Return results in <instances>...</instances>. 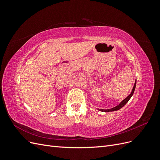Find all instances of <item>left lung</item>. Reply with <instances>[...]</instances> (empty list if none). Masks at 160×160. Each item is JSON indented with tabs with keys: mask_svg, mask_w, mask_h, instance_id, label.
<instances>
[{
	"mask_svg": "<svg viewBox=\"0 0 160 160\" xmlns=\"http://www.w3.org/2000/svg\"><path fill=\"white\" fill-rule=\"evenodd\" d=\"M135 86H136V81L135 82V84H134V86H133V89H132V93H131L130 95H129V96H128L126 98H125V99H123V100L122 101V102H121L118 105L116 106V107H115V108H112V109H99V110L101 111H105V112H109V111H117V110H119V109H121L122 108H123V106L128 102V101L130 99V98H132V96L133 95V93H134V91H135Z\"/></svg>",
	"mask_w": 160,
	"mask_h": 160,
	"instance_id": "8db88e82",
	"label": "left lung"
}]
</instances>
